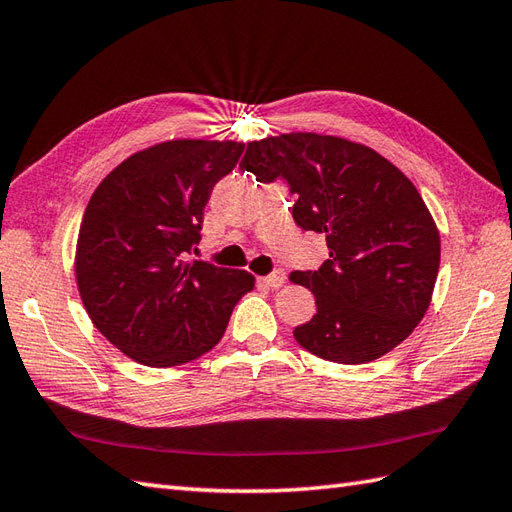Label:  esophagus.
Wrapping results in <instances>:
<instances>
[{"mask_svg": "<svg viewBox=\"0 0 512 512\" xmlns=\"http://www.w3.org/2000/svg\"><path fill=\"white\" fill-rule=\"evenodd\" d=\"M261 281H264L268 288H281V285L285 283V272L283 270H275V272H272V275L264 277Z\"/></svg>", "mask_w": 512, "mask_h": 512, "instance_id": "34e87169", "label": "esophagus"}]
</instances>
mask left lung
Listing matches in <instances>:
<instances>
[{
  "instance_id": "8db88e82",
  "label": "left lung",
  "mask_w": 512,
  "mask_h": 512,
  "mask_svg": "<svg viewBox=\"0 0 512 512\" xmlns=\"http://www.w3.org/2000/svg\"><path fill=\"white\" fill-rule=\"evenodd\" d=\"M240 168L288 181L294 222L327 235L325 264L290 275L316 296L296 342L329 362L366 364L406 340L441 264V235L410 178L373 148L318 133L251 141Z\"/></svg>"
}]
</instances>
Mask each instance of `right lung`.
Listing matches in <instances>:
<instances>
[{
    "instance_id": "right-lung-1",
    "label": "right lung",
    "mask_w": 512,
    "mask_h": 512,
    "mask_svg": "<svg viewBox=\"0 0 512 512\" xmlns=\"http://www.w3.org/2000/svg\"><path fill=\"white\" fill-rule=\"evenodd\" d=\"M242 152L240 141H161L95 187L76 244L78 292L95 329L139 364L178 366L211 351L255 288L246 270L185 261L213 185Z\"/></svg>"
}]
</instances>
